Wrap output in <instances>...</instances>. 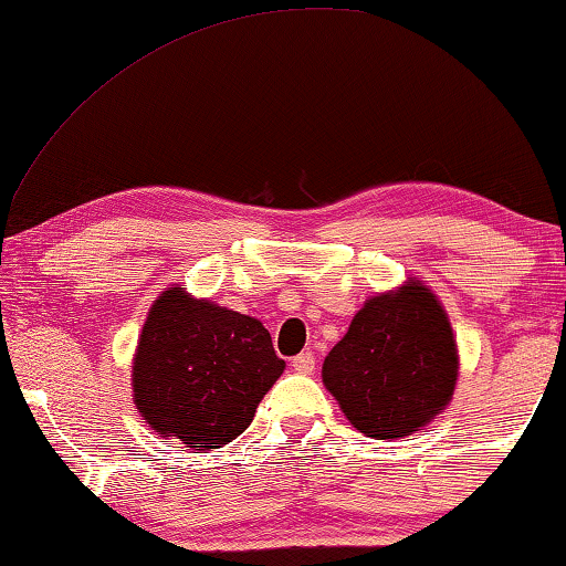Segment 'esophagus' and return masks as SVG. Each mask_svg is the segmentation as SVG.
<instances>
[{"mask_svg":"<svg viewBox=\"0 0 566 566\" xmlns=\"http://www.w3.org/2000/svg\"><path fill=\"white\" fill-rule=\"evenodd\" d=\"M292 369L297 374H313L315 371V356L310 352H302L292 359Z\"/></svg>","mask_w":566,"mask_h":566,"instance_id":"1","label":"esophagus"}]
</instances>
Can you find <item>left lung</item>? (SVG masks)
Returning a JSON list of instances; mask_svg holds the SVG:
<instances>
[{
  "label": "left lung",
  "mask_w": 566,
  "mask_h": 566,
  "mask_svg": "<svg viewBox=\"0 0 566 566\" xmlns=\"http://www.w3.org/2000/svg\"><path fill=\"white\" fill-rule=\"evenodd\" d=\"M459 352L449 315L420 280L366 300L323 364V385L356 431L402 439L451 402Z\"/></svg>",
  "instance_id": "left-lung-1"
}]
</instances>
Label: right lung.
<instances>
[{
    "instance_id": "right-lung-1",
    "label": "right lung",
    "mask_w": 566,
    "mask_h": 566,
    "mask_svg": "<svg viewBox=\"0 0 566 566\" xmlns=\"http://www.w3.org/2000/svg\"><path fill=\"white\" fill-rule=\"evenodd\" d=\"M284 361L261 321L181 284L161 292L143 323L133 359V402L150 431L210 451L251 426Z\"/></svg>"
}]
</instances>
